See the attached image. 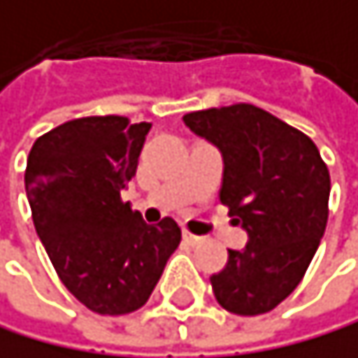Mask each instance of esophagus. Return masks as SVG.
Masks as SVG:
<instances>
[{"mask_svg":"<svg viewBox=\"0 0 358 358\" xmlns=\"http://www.w3.org/2000/svg\"><path fill=\"white\" fill-rule=\"evenodd\" d=\"M201 241H203L201 236H194V234H190V231H183V243H188V245L194 247V245H199Z\"/></svg>","mask_w":358,"mask_h":358,"instance_id":"1","label":"esophagus"}]
</instances>
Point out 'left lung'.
<instances>
[{
  "instance_id": "8db88e82",
  "label": "left lung",
  "mask_w": 358,
  "mask_h": 358,
  "mask_svg": "<svg viewBox=\"0 0 358 358\" xmlns=\"http://www.w3.org/2000/svg\"><path fill=\"white\" fill-rule=\"evenodd\" d=\"M183 124L221 152V203L249 236L210 278L216 302L245 317L269 313L295 291L320 247L328 168L310 137L254 104L194 111Z\"/></svg>"
}]
</instances>
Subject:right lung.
Listing matches in <instances>:
<instances>
[{
    "mask_svg": "<svg viewBox=\"0 0 358 358\" xmlns=\"http://www.w3.org/2000/svg\"><path fill=\"white\" fill-rule=\"evenodd\" d=\"M150 122L78 117L41 135L26 166L34 229L56 273L100 315L142 308L181 243L170 216L144 223L120 190L135 177Z\"/></svg>",
    "mask_w": 358,
    "mask_h": 358,
    "instance_id": "1",
    "label": "right lung"
}]
</instances>
